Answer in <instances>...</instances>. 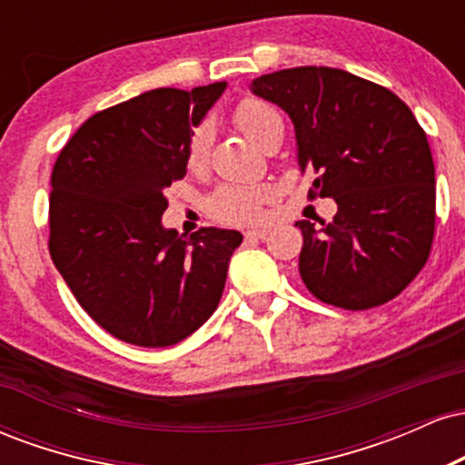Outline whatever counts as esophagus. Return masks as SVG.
I'll return each instance as SVG.
<instances>
[{
	"label": "esophagus",
	"mask_w": 465,
	"mask_h": 465,
	"mask_svg": "<svg viewBox=\"0 0 465 465\" xmlns=\"http://www.w3.org/2000/svg\"><path fill=\"white\" fill-rule=\"evenodd\" d=\"M266 236H269V229L266 227H262V229H247V232H244V240H264Z\"/></svg>",
	"instance_id": "34e87169"
}]
</instances>
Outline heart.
Listing matches in <instances>:
<instances>
[{
    "instance_id": "1",
    "label": "heart",
    "mask_w": 465,
    "mask_h": 465,
    "mask_svg": "<svg viewBox=\"0 0 465 465\" xmlns=\"http://www.w3.org/2000/svg\"><path fill=\"white\" fill-rule=\"evenodd\" d=\"M236 122L244 135L253 143H258V146H262L275 131L284 129L280 114L271 104L262 103V100H242L236 109ZM210 142V124H201L199 129H194L188 143L190 168H201L205 163ZM266 196H269V192L264 188L225 185V188H221L212 196L210 210L221 221L233 223V225H247V223H258L262 218V203Z\"/></svg>"
}]
</instances>
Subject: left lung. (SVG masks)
Masks as SVG:
<instances>
[{
    "label": "left lung",
    "mask_w": 465,
    "mask_h": 465,
    "mask_svg": "<svg viewBox=\"0 0 465 465\" xmlns=\"http://www.w3.org/2000/svg\"><path fill=\"white\" fill-rule=\"evenodd\" d=\"M286 111L312 194L336 201L330 223L297 221L300 275L317 300L381 306L426 264L435 233V165L426 133L396 94L334 67H292L251 80Z\"/></svg>",
    "instance_id": "left-lung-1"
}]
</instances>
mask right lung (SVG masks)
I'll use <instances>...</instances> for the list:
<instances>
[{
    "label": "right lung",
    "instance_id": "add662e5",
    "mask_svg": "<svg viewBox=\"0 0 465 465\" xmlns=\"http://www.w3.org/2000/svg\"><path fill=\"white\" fill-rule=\"evenodd\" d=\"M227 83L162 87L89 117L52 170L50 255L84 312L140 348H168L214 314L236 229H165L163 190L188 173L194 126Z\"/></svg>",
    "mask_w": 465,
    "mask_h": 465
}]
</instances>
